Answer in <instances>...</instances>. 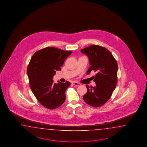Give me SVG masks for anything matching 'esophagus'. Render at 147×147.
I'll return each mask as SVG.
<instances>
[{"instance_id":"34e87169","label":"esophagus","mask_w":147,"mask_h":147,"mask_svg":"<svg viewBox=\"0 0 147 147\" xmlns=\"http://www.w3.org/2000/svg\"><path fill=\"white\" fill-rule=\"evenodd\" d=\"M72 84H74V86H80V83H78L77 82H72Z\"/></svg>"}]
</instances>
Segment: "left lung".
Masks as SVG:
<instances>
[{
  "mask_svg": "<svg viewBox=\"0 0 147 147\" xmlns=\"http://www.w3.org/2000/svg\"><path fill=\"white\" fill-rule=\"evenodd\" d=\"M81 51L88 57L91 65L87 74L91 71L97 73L92 77L96 86L90 88L86 85L87 92L83 97L84 100L91 106L99 107L106 103L116 88L117 62L109 50L98 45H91Z\"/></svg>",
  "mask_w": 147,
  "mask_h": 147,
  "instance_id": "left-lung-1",
  "label": "left lung"
}]
</instances>
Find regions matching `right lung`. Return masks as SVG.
<instances>
[{
    "label": "right lung",
    "instance_id": "1",
    "mask_svg": "<svg viewBox=\"0 0 147 147\" xmlns=\"http://www.w3.org/2000/svg\"><path fill=\"white\" fill-rule=\"evenodd\" d=\"M71 53V51L46 47L31 57L27 67L30 87L38 101L47 109L57 108L65 101V91L70 82L55 84L53 78Z\"/></svg>",
    "mask_w": 147,
    "mask_h": 147
}]
</instances>
